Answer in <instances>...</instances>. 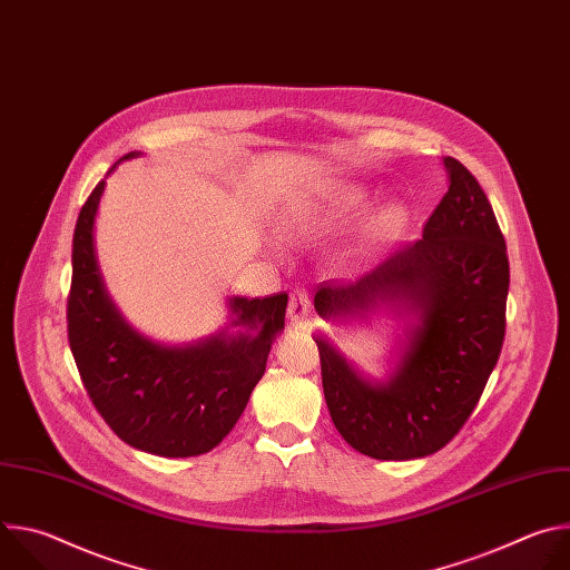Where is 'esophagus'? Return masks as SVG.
<instances>
[{"instance_id": "obj_1", "label": "esophagus", "mask_w": 570, "mask_h": 570, "mask_svg": "<svg viewBox=\"0 0 570 570\" xmlns=\"http://www.w3.org/2000/svg\"><path fill=\"white\" fill-rule=\"evenodd\" d=\"M308 313H311L308 293L302 291V288L293 291L291 302H288V320H291V324H306Z\"/></svg>"}]
</instances>
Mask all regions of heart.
<instances>
[{
	"mask_svg": "<svg viewBox=\"0 0 570 570\" xmlns=\"http://www.w3.org/2000/svg\"><path fill=\"white\" fill-rule=\"evenodd\" d=\"M370 205V189L356 183H317L302 189L279 209V229L291 240H320L356 220ZM409 225V207L396 198L376 203L363 216L350 246L338 257V268H365Z\"/></svg>",
	"mask_w": 570,
	"mask_h": 570,
	"instance_id": "obj_1",
	"label": "heart"
}]
</instances>
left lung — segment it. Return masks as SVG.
<instances>
[{
  "label": "left lung",
  "instance_id": "1",
  "mask_svg": "<svg viewBox=\"0 0 570 570\" xmlns=\"http://www.w3.org/2000/svg\"><path fill=\"white\" fill-rule=\"evenodd\" d=\"M449 191L413 246L347 286L313 297L330 324L394 320L381 376L317 332L322 387L343 440L376 460H415L446 446L473 413L505 336L510 264L494 209L455 157Z\"/></svg>",
  "mask_w": 570,
  "mask_h": 570
}]
</instances>
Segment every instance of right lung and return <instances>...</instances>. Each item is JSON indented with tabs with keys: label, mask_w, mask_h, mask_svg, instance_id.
Segmentation results:
<instances>
[{
	"label": "right lung",
	"mask_w": 570,
	"mask_h": 570,
	"mask_svg": "<svg viewBox=\"0 0 570 570\" xmlns=\"http://www.w3.org/2000/svg\"><path fill=\"white\" fill-rule=\"evenodd\" d=\"M139 155L132 150L117 165ZM104 191L106 180L73 229L67 332L76 367L97 411L126 444L161 458L203 455L246 411L284 332L288 295H232L223 327L191 343L171 345L141 334L110 297L97 262L95 223Z\"/></svg>",
	"instance_id": "add662e5"
}]
</instances>
